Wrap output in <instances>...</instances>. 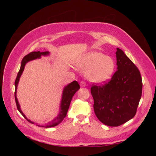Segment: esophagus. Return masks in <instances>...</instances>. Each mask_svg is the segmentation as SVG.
Here are the masks:
<instances>
[{"label":"esophagus","mask_w":156,"mask_h":156,"mask_svg":"<svg viewBox=\"0 0 156 156\" xmlns=\"http://www.w3.org/2000/svg\"><path fill=\"white\" fill-rule=\"evenodd\" d=\"M80 85H81L82 87H84L87 86V84L84 81H81V83H80Z\"/></svg>","instance_id":"obj_1"}]
</instances>
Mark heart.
I'll return each mask as SVG.
<instances>
[{
  "instance_id": "b5f03b06",
  "label": "heart",
  "mask_w": 156,
  "mask_h": 156,
  "mask_svg": "<svg viewBox=\"0 0 156 156\" xmlns=\"http://www.w3.org/2000/svg\"><path fill=\"white\" fill-rule=\"evenodd\" d=\"M115 62L110 56L98 52H91L84 56L80 67L84 70L90 81L102 83L109 79L114 72Z\"/></svg>"
}]
</instances>
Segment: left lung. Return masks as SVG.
I'll return each mask as SVG.
<instances>
[{
  "label": "left lung",
  "mask_w": 156,
  "mask_h": 156,
  "mask_svg": "<svg viewBox=\"0 0 156 156\" xmlns=\"http://www.w3.org/2000/svg\"><path fill=\"white\" fill-rule=\"evenodd\" d=\"M117 70L107 82L92 84L94 112L108 126H121L135 116L142 96L143 81L137 67L116 48Z\"/></svg>",
  "instance_id": "8db88e82"
}]
</instances>
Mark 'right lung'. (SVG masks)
Masks as SVG:
<instances>
[{"label": "right lung", "mask_w": 156, "mask_h": 156, "mask_svg": "<svg viewBox=\"0 0 156 156\" xmlns=\"http://www.w3.org/2000/svg\"><path fill=\"white\" fill-rule=\"evenodd\" d=\"M49 52L48 51H44V52H40V51H34V52H31L29 54L27 55L26 56H24V58H23L22 62H21V68L20 71L17 73V77L15 81V100L16 103V105L18 111L20 112L21 114L25 118V119L28 122H29L30 123L34 124V122H31L30 120H29L25 116V115L23 114V112L21 111L20 105H19V103L17 101V99L16 97V91H17V87L19 83V81H20V78L21 77V75L24 70L25 68V66L26 63L29 61H30L32 60H34L37 58H40L41 55H49ZM80 88V86L77 81H73L72 83H71L69 84L64 89L63 91V94H62V101H61V106H60V111L59 115L56 116L55 119L52 121L49 122L48 124H36V126H39V127H55L56 126L58 125L60 123L62 122L64 118L66 117L67 115V112L68 111V108L70 105V102L72 100V98L75 93Z\"/></svg>", "instance_id": "add662e5"}]
</instances>
